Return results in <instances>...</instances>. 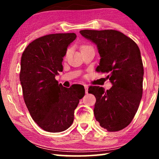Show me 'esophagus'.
<instances>
[{
	"label": "esophagus",
	"mask_w": 159,
	"mask_h": 159,
	"mask_svg": "<svg viewBox=\"0 0 159 159\" xmlns=\"http://www.w3.org/2000/svg\"><path fill=\"white\" fill-rule=\"evenodd\" d=\"M84 88H85V93L87 94L88 92V85L85 84L84 85Z\"/></svg>",
	"instance_id": "1"
}]
</instances>
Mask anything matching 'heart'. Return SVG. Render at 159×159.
<instances>
[{
    "label": "heart",
    "mask_w": 159,
    "mask_h": 159,
    "mask_svg": "<svg viewBox=\"0 0 159 159\" xmlns=\"http://www.w3.org/2000/svg\"><path fill=\"white\" fill-rule=\"evenodd\" d=\"M85 47H88V45H83V46L81 47V48H85Z\"/></svg>",
    "instance_id": "heart-1"
}]
</instances>
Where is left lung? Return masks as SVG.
<instances>
[{
	"label": "left lung",
	"instance_id": "left-lung-1",
	"mask_svg": "<svg viewBox=\"0 0 159 159\" xmlns=\"http://www.w3.org/2000/svg\"><path fill=\"white\" fill-rule=\"evenodd\" d=\"M97 45L100 61L97 71L108 74L109 90L90 86L88 93L96 98L94 115L101 127L109 132L122 130L135 115L142 95L144 68L141 53L134 41L120 31H80Z\"/></svg>",
	"mask_w": 159,
	"mask_h": 159
}]
</instances>
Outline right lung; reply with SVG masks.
Listing matches in <instances>:
<instances>
[{
	"mask_svg": "<svg viewBox=\"0 0 159 159\" xmlns=\"http://www.w3.org/2000/svg\"><path fill=\"white\" fill-rule=\"evenodd\" d=\"M76 38L74 33L40 37L29 44L21 58L20 83L23 97L32 118L50 133L68 129L84 90L58 84L55 76L62 71L67 48Z\"/></svg>",
	"mask_w": 159,
	"mask_h": 159,
	"instance_id": "right-lung-1",
	"label": "right lung"
}]
</instances>
